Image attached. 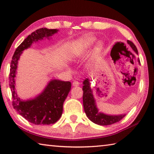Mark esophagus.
Returning a JSON list of instances; mask_svg holds the SVG:
<instances>
[{
    "label": "esophagus",
    "instance_id": "1",
    "mask_svg": "<svg viewBox=\"0 0 154 154\" xmlns=\"http://www.w3.org/2000/svg\"><path fill=\"white\" fill-rule=\"evenodd\" d=\"M79 85V83L77 82V81H74L73 82H72V86L74 87H77Z\"/></svg>",
    "mask_w": 154,
    "mask_h": 154
}]
</instances>
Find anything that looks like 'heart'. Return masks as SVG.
<instances>
[{"label": "heart", "mask_w": 154, "mask_h": 154, "mask_svg": "<svg viewBox=\"0 0 154 154\" xmlns=\"http://www.w3.org/2000/svg\"><path fill=\"white\" fill-rule=\"evenodd\" d=\"M96 41H97V38L92 35H85L80 37L76 41L74 48L72 49V56L73 58H75L77 56L82 55V54L85 53L87 51L92 48L95 45ZM103 48V45L101 43H98V45L96 47L92 53V57H91L89 66H92L94 63L96 62L99 56L100 55Z\"/></svg>", "instance_id": "obj_1"}]
</instances>
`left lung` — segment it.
I'll list each match as a JSON object with an SVG mask.
<instances>
[{
  "instance_id": "8db88e82",
  "label": "left lung",
  "mask_w": 154,
  "mask_h": 154,
  "mask_svg": "<svg viewBox=\"0 0 154 154\" xmlns=\"http://www.w3.org/2000/svg\"><path fill=\"white\" fill-rule=\"evenodd\" d=\"M127 43L134 53L138 55V50L134 43L130 41H128ZM138 62L140 64L139 59H138ZM83 108L88 119L93 123L100 126H107L120 121L126 116V114L108 115L99 111L93 94V90L91 88L90 79L89 78H86L83 81Z\"/></svg>"
}]
</instances>
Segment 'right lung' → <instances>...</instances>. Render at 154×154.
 Wrapping results in <instances>:
<instances>
[{"mask_svg":"<svg viewBox=\"0 0 154 154\" xmlns=\"http://www.w3.org/2000/svg\"><path fill=\"white\" fill-rule=\"evenodd\" d=\"M58 31V29L42 28L32 32L18 46L11 62L9 87L14 100L13 106L23 118L36 125L54 124L60 118L63 111V103L71 89V83L52 79L42 92L35 98L22 100L17 95L15 90L18 61L22 52L30 48L34 43L39 42V41H42L44 38L49 39L51 36Z\"/></svg>","mask_w":154,"mask_h":154,"instance_id":"1","label":"right lung"}]
</instances>
